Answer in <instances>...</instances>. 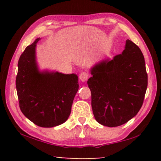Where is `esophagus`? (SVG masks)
Returning a JSON list of instances; mask_svg holds the SVG:
<instances>
[{
  "instance_id": "esophagus-1",
  "label": "esophagus",
  "mask_w": 161,
  "mask_h": 161,
  "mask_svg": "<svg viewBox=\"0 0 161 161\" xmlns=\"http://www.w3.org/2000/svg\"><path fill=\"white\" fill-rule=\"evenodd\" d=\"M79 77H80V80L82 82H84V81H86L89 79V75L86 72H81Z\"/></svg>"
}]
</instances>
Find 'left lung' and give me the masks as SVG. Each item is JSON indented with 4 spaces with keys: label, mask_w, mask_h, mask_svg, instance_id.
<instances>
[{
    "label": "left lung",
    "mask_w": 161,
    "mask_h": 161,
    "mask_svg": "<svg viewBox=\"0 0 161 161\" xmlns=\"http://www.w3.org/2000/svg\"><path fill=\"white\" fill-rule=\"evenodd\" d=\"M87 81L96 121L115 127L134 117L143 105L147 86L145 59L140 48L126 40L125 49L112 59L98 62Z\"/></svg>",
    "instance_id": "left-lung-1"
}]
</instances>
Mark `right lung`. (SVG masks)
I'll list each match as a JSON object with an SVG mask.
<instances>
[{
    "instance_id": "obj_1",
    "label": "right lung",
    "mask_w": 161,
    "mask_h": 161,
    "mask_svg": "<svg viewBox=\"0 0 161 161\" xmlns=\"http://www.w3.org/2000/svg\"><path fill=\"white\" fill-rule=\"evenodd\" d=\"M40 38L28 46L20 57L16 89L20 108L37 126L52 128L69 118L79 89L78 77L54 71H40L36 46Z\"/></svg>"
}]
</instances>
